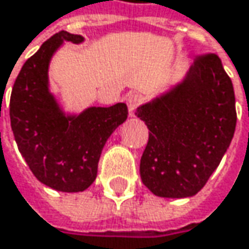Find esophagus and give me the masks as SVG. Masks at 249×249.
<instances>
[{
  "mask_svg": "<svg viewBox=\"0 0 249 249\" xmlns=\"http://www.w3.org/2000/svg\"><path fill=\"white\" fill-rule=\"evenodd\" d=\"M139 103H141V95L139 94L128 95V98H126V106H128L129 117H134V115H135V111L138 108Z\"/></svg>",
  "mask_w": 249,
  "mask_h": 249,
  "instance_id": "1",
  "label": "esophagus"
}]
</instances>
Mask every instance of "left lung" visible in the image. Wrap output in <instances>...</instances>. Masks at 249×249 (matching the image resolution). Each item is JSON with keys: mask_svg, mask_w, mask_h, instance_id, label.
Segmentation results:
<instances>
[{"mask_svg": "<svg viewBox=\"0 0 249 249\" xmlns=\"http://www.w3.org/2000/svg\"><path fill=\"white\" fill-rule=\"evenodd\" d=\"M135 115L149 129L139 165L142 183L159 197H192L234 137V87L220 57L203 54L180 83L142 104Z\"/></svg>", "mask_w": 249, "mask_h": 249, "instance_id": "obj_1", "label": "left lung"}]
</instances>
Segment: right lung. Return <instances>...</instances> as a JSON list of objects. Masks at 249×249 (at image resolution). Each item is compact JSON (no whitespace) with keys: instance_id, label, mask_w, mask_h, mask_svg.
I'll use <instances>...</instances> for the list:
<instances>
[{"instance_id":"add662e5","label":"right lung","mask_w":249,"mask_h":249,"mask_svg":"<svg viewBox=\"0 0 249 249\" xmlns=\"http://www.w3.org/2000/svg\"><path fill=\"white\" fill-rule=\"evenodd\" d=\"M84 37L60 31L31 56L14 83L9 117L18 149L37 180L57 192L77 193L95 180L101 151L124 123V103L66 114L49 90V63L63 42Z\"/></svg>"}]
</instances>
